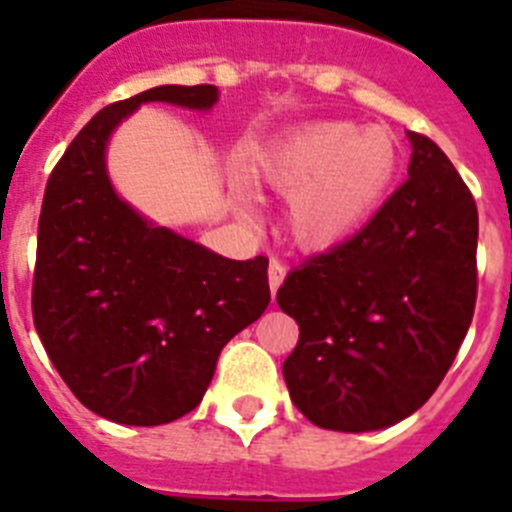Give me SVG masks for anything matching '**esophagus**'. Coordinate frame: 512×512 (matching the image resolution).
<instances>
[{"label": "esophagus", "mask_w": 512, "mask_h": 512, "mask_svg": "<svg viewBox=\"0 0 512 512\" xmlns=\"http://www.w3.org/2000/svg\"><path fill=\"white\" fill-rule=\"evenodd\" d=\"M284 277H287V266H284L282 261L271 259V264H269V287H271V297L277 295V289L282 287Z\"/></svg>", "instance_id": "esophagus-1"}]
</instances>
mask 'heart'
<instances>
[{"instance_id": "obj_1", "label": "heart", "mask_w": 512, "mask_h": 512, "mask_svg": "<svg viewBox=\"0 0 512 512\" xmlns=\"http://www.w3.org/2000/svg\"><path fill=\"white\" fill-rule=\"evenodd\" d=\"M397 158V140L387 128L318 122L289 138L264 174L277 192L292 197V238L310 251H328L369 223L395 179Z\"/></svg>"}]
</instances>
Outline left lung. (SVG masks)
Listing matches in <instances>:
<instances>
[{
	"label": "left lung",
	"instance_id": "left-lung-1",
	"mask_svg": "<svg viewBox=\"0 0 512 512\" xmlns=\"http://www.w3.org/2000/svg\"><path fill=\"white\" fill-rule=\"evenodd\" d=\"M408 179L343 246L289 271L277 302L300 325L282 372L328 431H379L436 392L477 302V205L449 156L408 133Z\"/></svg>",
	"mask_w": 512,
	"mask_h": 512
}]
</instances>
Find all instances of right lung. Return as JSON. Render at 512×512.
<instances>
[{
  "mask_svg": "<svg viewBox=\"0 0 512 512\" xmlns=\"http://www.w3.org/2000/svg\"><path fill=\"white\" fill-rule=\"evenodd\" d=\"M143 102L210 110L217 87H153L79 130L45 184L33 274L45 354L84 408L122 425L197 408L225 343L271 300L266 256H217L115 194L104 148Z\"/></svg>",
  "mask_w": 512,
  "mask_h": 512,
  "instance_id": "obj_1",
  "label": "right lung"
}]
</instances>
